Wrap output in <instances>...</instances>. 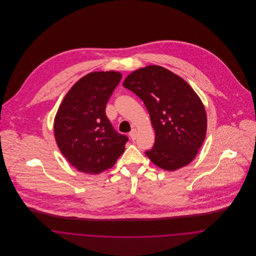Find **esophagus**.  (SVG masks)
I'll use <instances>...</instances> for the list:
<instances>
[{"mask_svg": "<svg viewBox=\"0 0 256 256\" xmlns=\"http://www.w3.org/2000/svg\"><path fill=\"white\" fill-rule=\"evenodd\" d=\"M137 134H138V131H137V129L134 128V129H132V131L130 132L129 135H130V137H131L132 140H135V139L137 138Z\"/></svg>", "mask_w": 256, "mask_h": 256, "instance_id": "obj_1", "label": "esophagus"}]
</instances>
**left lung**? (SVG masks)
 <instances>
[{
    "label": "left lung",
    "mask_w": 256,
    "mask_h": 256,
    "mask_svg": "<svg viewBox=\"0 0 256 256\" xmlns=\"http://www.w3.org/2000/svg\"><path fill=\"white\" fill-rule=\"evenodd\" d=\"M123 86L139 96L156 133L148 158L166 170L187 166L202 146L207 130L205 108L180 76L152 65L130 74Z\"/></svg>",
    "instance_id": "left-lung-1"
}]
</instances>
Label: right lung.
<instances>
[{
  "mask_svg": "<svg viewBox=\"0 0 256 256\" xmlns=\"http://www.w3.org/2000/svg\"><path fill=\"white\" fill-rule=\"evenodd\" d=\"M118 72H94L78 80L54 119V135L63 156L78 172L98 174L114 166L128 137L116 132L106 104L121 80Z\"/></svg>",
  "mask_w": 256,
  "mask_h": 256,
  "instance_id": "obj_1",
  "label": "right lung"
}]
</instances>
